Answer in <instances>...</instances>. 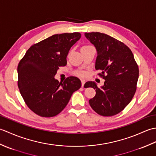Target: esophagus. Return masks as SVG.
I'll use <instances>...</instances> for the list:
<instances>
[{"label": "esophagus", "mask_w": 156, "mask_h": 156, "mask_svg": "<svg viewBox=\"0 0 156 156\" xmlns=\"http://www.w3.org/2000/svg\"><path fill=\"white\" fill-rule=\"evenodd\" d=\"M81 82H82V87H84V84H85L86 81H85L84 80H81Z\"/></svg>", "instance_id": "obj_1"}]
</instances>
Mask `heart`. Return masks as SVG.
<instances>
[{
    "instance_id": "heart-1",
    "label": "heart",
    "mask_w": 156,
    "mask_h": 156,
    "mask_svg": "<svg viewBox=\"0 0 156 156\" xmlns=\"http://www.w3.org/2000/svg\"><path fill=\"white\" fill-rule=\"evenodd\" d=\"M83 47H90V45H85L83 46ZM76 75H78L79 76H84L86 75V73L84 72H82V71H79L78 72H76Z\"/></svg>"
}]
</instances>
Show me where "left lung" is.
<instances>
[{
  "label": "left lung",
  "mask_w": 156,
  "mask_h": 156,
  "mask_svg": "<svg viewBox=\"0 0 156 156\" xmlns=\"http://www.w3.org/2000/svg\"><path fill=\"white\" fill-rule=\"evenodd\" d=\"M97 51L95 68L105 79L104 85L98 87L94 82L84 86L96 91L89 104L98 115L110 117L118 114L127 107L135 93L139 68L133 53L123 43L99 32L85 33Z\"/></svg>",
  "instance_id": "obj_1"
}]
</instances>
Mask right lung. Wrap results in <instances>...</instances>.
Returning <instances> with one entry per match:
<instances>
[{
    "label": "right lung",
    "mask_w": 156,
    "mask_h": 156,
    "mask_svg": "<svg viewBox=\"0 0 156 156\" xmlns=\"http://www.w3.org/2000/svg\"><path fill=\"white\" fill-rule=\"evenodd\" d=\"M81 37L80 33L55 34L34 44L19 62L18 87L31 110L41 117L58 115L67 105L81 81L69 76L59 83L54 76L59 67L67 64L72 46Z\"/></svg>",
    "instance_id": "obj_1"
}]
</instances>
